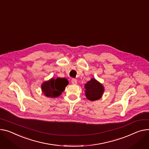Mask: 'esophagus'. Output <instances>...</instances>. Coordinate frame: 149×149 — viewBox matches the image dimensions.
<instances>
[{"label": "esophagus", "instance_id": "obj_1", "mask_svg": "<svg viewBox=\"0 0 149 149\" xmlns=\"http://www.w3.org/2000/svg\"><path fill=\"white\" fill-rule=\"evenodd\" d=\"M71 83H72V84L75 85V84H77V80H76V79H75V78H72V80H71Z\"/></svg>", "mask_w": 149, "mask_h": 149}]
</instances>
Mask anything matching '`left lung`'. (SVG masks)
Instances as JSON below:
<instances>
[{
	"label": "left lung",
	"mask_w": 149,
	"mask_h": 149,
	"mask_svg": "<svg viewBox=\"0 0 149 149\" xmlns=\"http://www.w3.org/2000/svg\"><path fill=\"white\" fill-rule=\"evenodd\" d=\"M84 88L86 96L91 101L100 100L104 92V87L95 78H92L85 84Z\"/></svg>",
	"instance_id": "1"
}]
</instances>
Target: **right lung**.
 <instances>
[{
  "label": "right lung",
  "mask_w": 149,
  "mask_h": 149,
  "mask_svg": "<svg viewBox=\"0 0 149 149\" xmlns=\"http://www.w3.org/2000/svg\"><path fill=\"white\" fill-rule=\"evenodd\" d=\"M69 82L65 78H51L44 82L41 85L42 91L44 95L49 97H57L65 91Z\"/></svg>",
  "instance_id": "obj_1"
}]
</instances>
